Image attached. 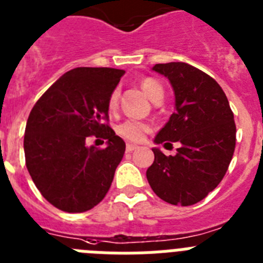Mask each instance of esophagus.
I'll use <instances>...</instances> for the list:
<instances>
[{"label":"esophagus","instance_id":"esophagus-1","mask_svg":"<svg viewBox=\"0 0 263 263\" xmlns=\"http://www.w3.org/2000/svg\"><path fill=\"white\" fill-rule=\"evenodd\" d=\"M136 148H138V145L128 143V144H127V147H125V149H127V152H132V151H135Z\"/></svg>","mask_w":263,"mask_h":263}]
</instances>
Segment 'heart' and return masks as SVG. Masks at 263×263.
I'll list each match as a JSON object with an SVG mask.
<instances>
[{
  "mask_svg": "<svg viewBox=\"0 0 263 263\" xmlns=\"http://www.w3.org/2000/svg\"><path fill=\"white\" fill-rule=\"evenodd\" d=\"M141 88L145 92L148 98H149L152 102L156 100L157 98L163 97V87L161 84L159 83L155 79H151L147 78L144 81L141 82ZM119 99V91L114 90L112 93L109 95L108 99V107L109 108H115L116 104H118ZM116 131L120 136H123L124 139H128L131 141H139L143 139L144 134H147L149 131V125L147 123L139 122V120H125V122L120 123V124L116 127Z\"/></svg>",
  "mask_w": 263,
  "mask_h": 263,
  "instance_id": "b5f03b06",
  "label": "heart"
}]
</instances>
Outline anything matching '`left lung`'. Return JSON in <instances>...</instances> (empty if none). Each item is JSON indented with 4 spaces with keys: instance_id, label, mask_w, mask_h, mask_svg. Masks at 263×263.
I'll use <instances>...</instances> for the list:
<instances>
[{
    "instance_id": "8db88e82",
    "label": "left lung",
    "mask_w": 263,
    "mask_h": 263,
    "mask_svg": "<svg viewBox=\"0 0 263 263\" xmlns=\"http://www.w3.org/2000/svg\"><path fill=\"white\" fill-rule=\"evenodd\" d=\"M152 70L170 79L176 109L155 144L179 141L181 147L175 156L152 148L147 180L161 200L188 206L206 197L227 173L236 147L234 116L220 84L204 71L184 62L159 63Z\"/></svg>"
}]
</instances>
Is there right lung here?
<instances>
[{"instance_id":"right-lung-1","label":"right lung","mask_w":263,"mask_h":263,"mask_svg":"<svg viewBox=\"0 0 263 263\" xmlns=\"http://www.w3.org/2000/svg\"><path fill=\"white\" fill-rule=\"evenodd\" d=\"M124 72L72 68L31 109L24 139L27 171L43 197L61 211H90L111 186L125 143L103 120H108L109 95ZM91 134L107 138V147H87Z\"/></svg>"}]
</instances>
